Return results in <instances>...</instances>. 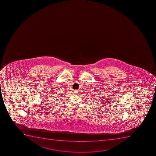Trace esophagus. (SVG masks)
<instances>
[{"instance_id":"1","label":"esophagus","mask_w":156,"mask_h":156,"mask_svg":"<svg viewBox=\"0 0 156 156\" xmlns=\"http://www.w3.org/2000/svg\"><path fill=\"white\" fill-rule=\"evenodd\" d=\"M74 93L75 94H78V91L77 90H75V91H74Z\"/></svg>"}]
</instances>
